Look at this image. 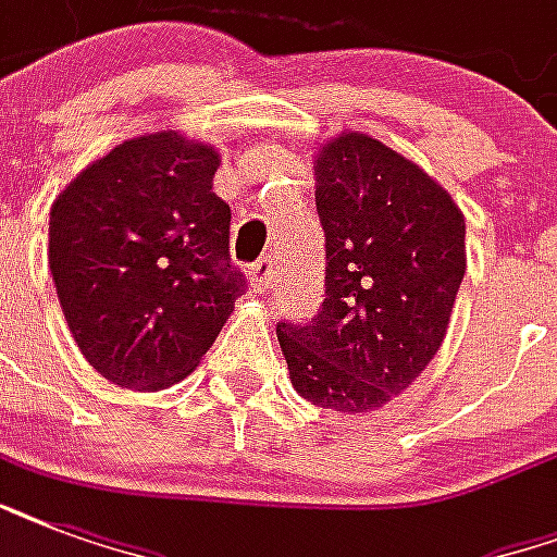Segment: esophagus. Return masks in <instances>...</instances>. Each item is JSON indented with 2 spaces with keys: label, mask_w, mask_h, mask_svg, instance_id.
I'll return each instance as SVG.
<instances>
[{
  "label": "esophagus",
  "mask_w": 557,
  "mask_h": 557,
  "mask_svg": "<svg viewBox=\"0 0 557 557\" xmlns=\"http://www.w3.org/2000/svg\"><path fill=\"white\" fill-rule=\"evenodd\" d=\"M251 280L257 288H269L274 283V260L271 257H260L251 265Z\"/></svg>",
  "instance_id": "obj_1"
}]
</instances>
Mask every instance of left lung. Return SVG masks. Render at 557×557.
<instances>
[{
  "instance_id": "1",
  "label": "left lung",
  "mask_w": 557,
  "mask_h": 557,
  "mask_svg": "<svg viewBox=\"0 0 557 557\" xmlns=\"http://www.w3.org/2000/svg\"><path fill=\"white\" fill-rule=\"evenodd\" d=\"M314 205L326 297L309 323H277L306 401L370 413L410 387L448 332L466 277V216L422 168L361 133L323 144Z\"/></svg>"
}]
</instances>
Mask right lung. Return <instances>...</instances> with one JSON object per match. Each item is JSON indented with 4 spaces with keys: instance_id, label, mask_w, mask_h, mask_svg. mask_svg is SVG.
Here are the masks:
<instances>
[{
    "instance_id": "right-lung-1",
    "label": "right lung",
    "mask_w": 557,
    "mask_h": 557,
    "mask_svg": "<svg viewBox=\"0 0 557 557\" xmlns=\"http://www.w3.org/2000/svg\"><path fill=\"white\" fill-rule=\"evenodd\" d=\"M216 168L213 147L164 129L117 144L51 205L65 323L112 384L164 389L190 375L245 292Z\"/></svg>"
}]
</instances>
